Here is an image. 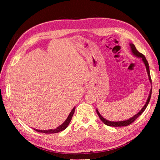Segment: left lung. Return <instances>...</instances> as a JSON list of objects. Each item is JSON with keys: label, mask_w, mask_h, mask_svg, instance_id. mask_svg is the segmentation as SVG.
Returning <instances> with one entry per match:
<instances>
[{"label": "left lung", "mask_w": 160, "mask_h": 160, "mask_svg": "<svg viewBox=\"0 0 160 160\" xmlns=\"http://www.w3.org/2000/svg\"><path fill=\"white\" fill-rule=\"evenodd\" d=\"M129 46H130V48H131V51L132 52V54L133 56H135V57L138 58H140L141 60L145 64V67H146V69H147V73H148V79L149 81H150V82L151 83V75H150V70H149V66H148V61L146 59L145 56L143 55V54L140 53L138 52V51L135 48V45H133L132 43H130L129 44ZM151 93H152V89H151L150 91V93L148 94V97L147 98V100L146 102V103L144 104V106L142 108V109L138 112L137 114H135L134 116H132V118H129L128 120H123V121H117V122H114V121H109V120H107L106 119L104 118L102 115H100V113H99V111H98V109H96V112L98 115V116L100 118V120L104 122V124H106L107 126H110V127H126V126H128L129 124H131V123H132L136 119L140 116V115L143 113L144 111V110L146 109V108L147 107L148 104L149 103V102H150V99H151Z\"/></svg>", "instance_id": "obj_1"}]
</instances>
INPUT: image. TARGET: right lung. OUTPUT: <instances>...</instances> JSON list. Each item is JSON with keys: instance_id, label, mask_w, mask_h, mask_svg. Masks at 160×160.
<instances>
[{"instance_id": "right-lung-1", "label": "right lung", "mask_w": 160, "mask_h": 160, "mask_svg": "<svg viewBox=\"0 0 160 160\" xmlns=\"http://www.w3.org/2000/svg\"><path fill=\"white\" fill-rule=\"evenodd\" d=\"M75 109H76V107H73V108L71 111L70 112L69 115H68L67 118L66 119V120L64 121L63 123L60 125L59 127H58L56 129H49V130H38V129H36V128H33L36 131H38L40 132H43V133H57V132L62 131L63 130H64L68 126H69L70 122L71 120V119H72V117L73 115V113L75 112Z\"/></svg>"}]
</instances>
